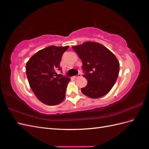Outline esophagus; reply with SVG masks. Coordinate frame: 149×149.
I'll return each instance as SVG.
<instances>
[{"label": "esophagus", "mask_w": 149, "mask_h": 149, "mask_svg": "<svg viewBox=\"0 0 149 149\" xmlns=\"http://www.w3.org/2000/svg\"><path fill=\"white\" fill-rule=\"evenodd\" d=\"M81 76V72H80V73H78V76H75L74 78H76H76H79V77H80Z\"/></svg>", "instance_id": "1"}]
</instances>
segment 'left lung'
Here are the masks:
<instances>
[{"label": "left lung", "mask_w": 149, "mask_h": 149, "mask_svg": "<svg viewBox=\"0 0 149 149\" xmlns=\"http://www.w3.org/2000/svg\"><path fill=\"white\" fill-rule=\"evenodd\" d=\"M83 63L86 86L81 92L90 98L102 97L113 87L119 72V62L109 49L94 42L72 47Z\"/></svg>", "instance_id": "left-lung-1"}]
</instances>
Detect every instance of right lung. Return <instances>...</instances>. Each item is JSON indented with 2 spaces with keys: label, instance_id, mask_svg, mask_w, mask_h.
Masks as SVG:
<instances>
[{
  "label": "right lung",
  "instance_id": "right-lung-1",
  "mask_svg": "<svg viewBox=\"0 0 149 149\" xmlns=\"http://www.w3.org/2000/svg\"><path fill=\"white\" fill-rule=\"evenodd\" d=\"M69 46H49L39 50L26 64V74L35 95L48 106L61 103L65 97L68 77H57L63 54Z\"/></svg>",
  "mask_w": 149,
  "mask_h": 149
}]
</instances>
